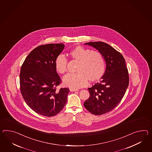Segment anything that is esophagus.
<instances>
[{
  "label": "esophagus",
  "mask_w": 152,
  "mask_h": 152,
  "mask_svg": "<svg viewBox=\"0 0 152 152\" xmlns=\"http://www.w3.org/2000/svg\"><path fill=\"white\" fill-rule=\"evenodd\" d=\"M70 91L71 92H75V91H78V89H75V88H70Z\"/></svg>",
  "instance_id": "obj_1"
}]
</instances>
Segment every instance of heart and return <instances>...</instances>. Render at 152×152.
Returning a JSON list of instances; mask_svg holds the SVG:
<instances>
[{
	"mask_svg": "<svg viewBox=\"0 0 152 152\" xmlns=\"http://www.w3.org/2000/svg\"><path fill=\"white\" fill-rule=\"evenodd\" d=\"M72 60L78 61L76 74L66 75L63 80L64 85L72 88H79L87 85L88 81H98L103 77L106 70V62L102 53L91 50L81 46H77L69 52ZM55 67L60 74L67 71V59L63 55L56 58Z\"/></svg>",
	"mask_w": 152,
	"mask_h": 152,
	"instance_id": "b5f03b06",
	"label": "heart"
}]
</instances>
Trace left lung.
Masks as SVG:
<instances>
[{
	"instance_id": "1",
	"label": "left lung",
	"mask_w": 152,
	"mask_h": 152,
	"mask_svg": "<svg viewBox=\"0 0 152 152\" xmlns=\"http://www.w3.org/2000/svg\"><path fill=\"white\" fill-rule=\"evenodd\" d=\"M102 53L107 67L99 82L88 88L89 97L84 106L91 113L100 115L111 111L120 103L129 84V75L122 54L103 42L86 43Z\"/></svg>"
}]
</instances>
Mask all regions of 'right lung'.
I'll list each match as a JSON object with an SVG mask.
<instances>
[{"instance_id":"right-lung-1","label":"right lung","mask_w":152,"mask_h":152,"mask_svg":"<svg viewBox=\"0 0 152 152\" xmlns=\"http://www.w3.org/2000/svg\"><path fill=\"white\" fill-rule=\"evenodd\" d=\"M64 48L63 43L41 45L31 52L22 64L21 93L28 107L38 114L55 116L66 103L70 90H56L62 81L55 67L56 58Z\"/></svg>"}]
</instances>
